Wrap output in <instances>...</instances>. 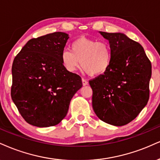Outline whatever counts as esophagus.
<instances>
[{"label": "esophagus", "instance_id": "esophagus-1", "mask_svg": "<svg viewBox=\"0 0 160 160\" xmlns=\"http://www.w3.org/2000/svg\"><path fill=\"white\" fill-rule=\"evenodd\" d=\"M82 85L83 86L88 85V82L87 81V80H85V79H83V78L82 79Z\"/></svg>", "mask_w": 160, "mask_h": 160}]
</instances>
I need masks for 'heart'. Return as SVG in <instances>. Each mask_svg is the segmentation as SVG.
Wrapping results in <instances>:
<instances>
[{
	"mask_svg": "<svg viewBox=\"0 0 160 160\" xmlns=\"http://www.w3.org/2000/svg\"><path fill=\"white\" fill-rule=\"evenodd\" d=\"M112 53L110 46L104 41L80 37L71 45V51L64 50L61 53L63 66L74 72L80 65L92 76L103 74L112 63Z\"/></svg>",
	"mask_w": 160,
	"mask_h": 160,
	"instance_id": "heart-1",
	"label": "heart"
}]
</instances>
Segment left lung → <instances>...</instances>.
I'll return each mask as SVG.
<instances>
[{
  "label": "left lung",
  "instance_id": "left-lung-1",
  "mask_svg": "<svg viewBox=\"0 0 160 160\" xmlns=\"http://www.w3.org/2000/svg\"><path fill=\"white\" fill-rule=\"evenodd\" d=\"M99 33L109 41L108 70L89 81L92 107L101 121L114 126L132 122L147 105L151 63L142 46L122 32Z\"/></svg>",
  "mask_w": 160,
  "mask_h": 160
}]
</instances>
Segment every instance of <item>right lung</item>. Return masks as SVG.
<instances>
[{"label": "right lung", "mask_w": 160, "mask_h": 160, "mask_svg": "<svg viewBox=\"0 0 160 160\" xmlns=\"http://www.w3.org/2000/svg\"><path fill=\"white\" fill-rule=\"evenodd\" d=\"M68 38L65 32H55L32 38L15 57L11 96L28 124L38 128L58 124L82 87L81 78L61 61Z\"/></svg>", "instance_id": "add662e5"}]
</instances>
